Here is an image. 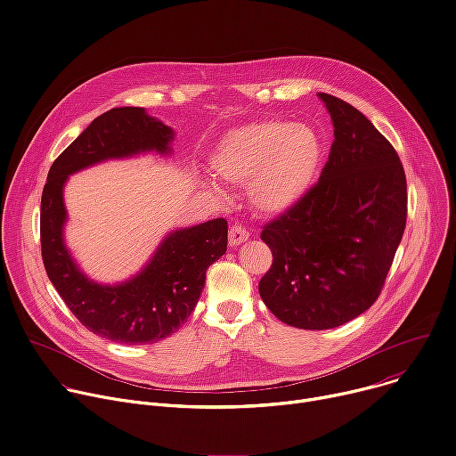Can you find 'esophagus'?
<instances>
[{
    "instance_id": "obj_1",
    "label": "esophagus",
    "mask_w": 456,
    "mask_h": 456,
    "mask_svg": "<svg viewBox=\"0 0 456 456\" xmlns=\"http://www.w3.org/2000/svg\"><path fill=\"white\" fill-rule=\"evenodd\" d=\"M249 232L245 231V227H241V225H232L231 229H229V245L231 247H236V245H240L241 241H245V240H249Z\"/></svg>"
}]
</instances>
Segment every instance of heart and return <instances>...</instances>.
Instances as JSON below:
<instances>
[{"instance_id":"1","label":"heart","mask_w":456,"mask_h":456,"mask_svg":"<svg viewBox=\"0 0 456 456\" xmlns=\"http://www.w3.org/2000/svg\"><path fill=\"white\" fill-rule=\"evenodd\" d=\"M323 158L314 127L269 118L229 131L215 149L213 169L225 183L249 191L256 213L280 216L311 192Z\"/></svg>"}]
</instances>
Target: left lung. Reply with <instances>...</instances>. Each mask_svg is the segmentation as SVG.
Listing matches in <instances>:
<instances>
[{
  "mask_svg": "<svg viewBox=\"0 0 456 456\" xmlns=\"http://www.w3.org/2000/svg\"><path fill=\"white\" fill-rule=\"evenodd\" d=\"M335 142L318 183L262 231L273 265L258 283L269 311L298 329H333L379 298L407 218L395 147L353 105L320 93Z\"/></svg>",
  "mask_w": 456,
  "mask_h": 456,
  "instance_id": "obj_1",
  "label": "left lung"
}]
</instances>
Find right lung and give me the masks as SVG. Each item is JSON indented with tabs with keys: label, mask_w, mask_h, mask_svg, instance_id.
<instances>
[{
	"label": "right lung",
	"mask_w": 456,
	"mask_h": 456,
	"mask_svg": "<svg viewBox=\"0 0 456 456\" xmlns=\"http://www.w3.org/2000/svg\"><path fill=\"white\" fill-rule=\"evenodd\" d=\"M173 138V129L142 107L110 109L54 159L41 194L39 236L47 276L81 323L116 344H154L182 327L198 304L207 269L227 251V222L216 218L169 232L136 276L103 285L81 273L67 249L63 185L70 175L105 159L171 154Z\"/></svg>",
	"instance_id": "1"
}]
</instances>
